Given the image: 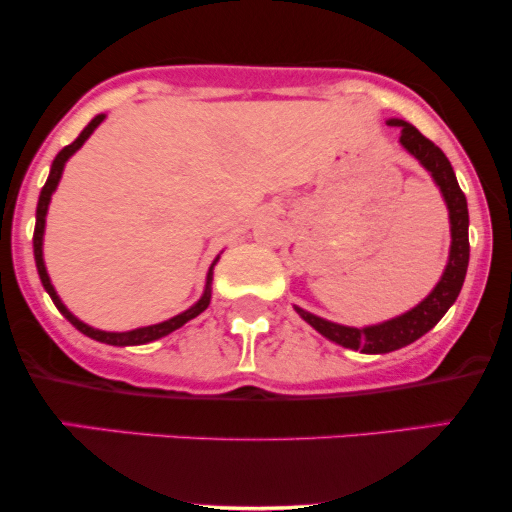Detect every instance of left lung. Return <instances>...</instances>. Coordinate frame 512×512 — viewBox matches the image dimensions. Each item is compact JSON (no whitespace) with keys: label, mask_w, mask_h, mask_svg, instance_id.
I'll use <instances>...</instances> for the list:
<instances>
[{"label":"left lung","mask_w":512,"mask_h":512,"mask_svg":"<svg viewBox=\"0 0 512 512\" xmlns=\"http://www.w3.org/2000/svg\"><path fill=\"white\" fill-rule=\"evenodd\" d=\"M390 125L402 127V142L404 149L409 154H414L424 163L426 170H431L433 180L438 182L440 192H443L445 202L450 209V228H452V245H450V262L445 267L443 279L438 281L436 289L431 291V296L426 301H421L414 310L395 317V320L383 322V325L375 327H344L334 325V322L322 320L305 310L296 308L298 315L303 317L308 325H313L322 337L332 339V342L346 346V349H361L363 354H387V351L402 349L411 342H416L419 337H424L428 330L438 325V320L448 313V308L457 301L460 296L464 274H467L469 264V211H467V197L460 190L455 178V170H452L448 156L438 149L431 139H426L414 125L404 120H390Z\"/></svg>","instance_id":"left-lung-1"}]
</instances>
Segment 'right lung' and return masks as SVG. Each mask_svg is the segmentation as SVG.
<instances>
[{
  "instance_id": "1",
  "label": "right lung",
  "mask_w": 512,
  "mask_h": 512,
  "mask_svg": "<svg viewBox=\"0 0 512 512\" xmlns=\"http://www.w3.org/2000/svg\"><path fill=\"white\" fill-rule=\"evenodd\" d=\"M103 120H105V115H96V117H93V120L88 122V125H86L84 132H81L79 137H76L72 144H69V146H64V149L60 151V154L55 156V161H52V168H50L48 182H45V185H43V190H40L38 209H35L33 255H35V267H38L40 281H43L45 291L50 293L52 303L57 305V310H60V313H62L64 317H67L69 322H72V325L76 327V330H79V332H84L86 337L96 339V342H103V344H113V346H134V344H146V342H154V339H161V337H166V334L175 332V330H178V327L185 325V322H190L192 317H197L199 313H204V310H207V305H209V298H211V293H209V284H211V274H214V272H211V269H214V267L209 269L207 291H204V296L199 298V301H197L195 305H192L190 310H185V313H180V315L170 317V320L161 322V325L142 327V330H132V332H101V330H93V327L84 325V322H81V320H76V317H74L72 313H69L67 308H64L62 301H60V296H57L55 289H52V284H50V276H48V272H45V262H43V231H45V214H48V204H50V197H52V192H55L57 182H60V178H62V168H64V163H67V158L72 156L74 151L79 149V146L84 144L88 137H91V132H93V129H96L98 125H101Z\"/></svg>"
}]
</instances>
